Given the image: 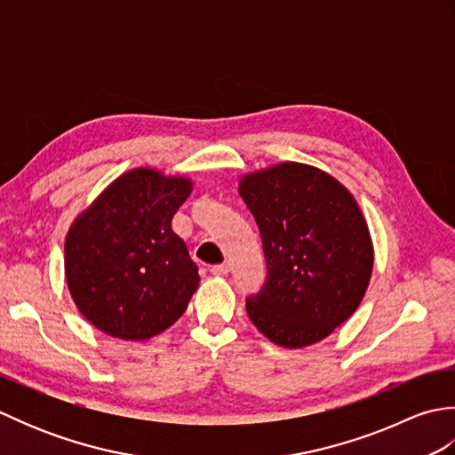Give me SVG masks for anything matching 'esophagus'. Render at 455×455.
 <instances>
[{
    "label": "esophagus",
    "mask_w": 455,
    "mask_h": 455,
    "mask_svg": "<svg viewBox=\"0 0 455 455\" xmlns=\"http://www.w3.org/2000/svg\"><path fill=\"white\" fill-rule=\"evenodd\" d=\"M211 272H212V275H228L230 264H217V266H212Z\"/></svg>",
    "instance_id": "obj_1"
}]
</instances>
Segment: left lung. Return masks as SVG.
Returning a JSON list of instances; mask_svg holds the SVG:
<instances>
[{
	"mask_svg": "<svg viewBox=\"0 0 455 455\" xmlns=\"http://www.w3.org/2000/svg\"><path fill=\"white\" fill-rule=\"evenodd\" d=\"M238 193L267 262L264 289L246 301L250 321L289 350L324 340L355 313L371 279L373 243L355 197L301 162L248 172Z\"/></svg>",
	"mask_w": 455,
	"mask_h": 455,
	"instance_id": "8db88e82",
	"label": "left lung"
}]
</instances>
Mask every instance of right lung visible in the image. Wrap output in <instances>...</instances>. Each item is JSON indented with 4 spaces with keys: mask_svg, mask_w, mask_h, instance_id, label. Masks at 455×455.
I'll use <instances>...</instances> for the list:
<instances>
[{
    "mask_svg": "<svg viewBox=\"0 0 455 455\" xmlns=\"http://www.w3.org/2000/svg\"><path fill=\"white\" fill-rule=\"evenodd\" d=\"M191 191L188 176L134 168L113 180L68 228V291L101 332L142 342L186 313L201 277L172 219Z\"/></svg>",
    "mask_w": 455,
    "mask_h": 455,
    "instance_id": "add662e5",
    "label": "right lung"
}]
</instances>
